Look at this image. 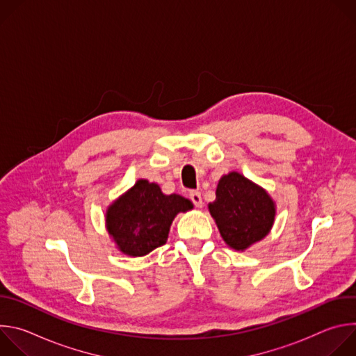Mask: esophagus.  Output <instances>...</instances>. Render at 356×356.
Returning <instances> with one entry per match:
<instances>
[{
    "label": "esophagus",
    "instance_id": "1",
    "mask_svg": "<svg viewBox=\"0 0 356 356\" xmlns=\"http://www.w3.org/2000/svg\"><path fill=\"white\" fill-rule=\"evenodd\" d=\"M188 195H190V200H191V202H193L195 207H198V209L202 207V198H201L200 191H190Z\"/></svg>",
    "mask_w": 356,
    "mask_h": 356
}]
</instances>
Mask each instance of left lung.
<instances>
[{"mask_svg":"<svg viewBox=\"0 0 356 356\" xmlns=\"http://www.w3.org/2000/svg\"><path fill=\"white\" fill-rule=\"evenodd\" d=\"M216 195L209 206L210 214L231 248L243 250L268 235L276 211L264 188L232 172L221 177Z\"/></svg>","mask_w":356,"mask_h":356,"instance_id":"8db88e82","label":"left lung"}]
</instances>
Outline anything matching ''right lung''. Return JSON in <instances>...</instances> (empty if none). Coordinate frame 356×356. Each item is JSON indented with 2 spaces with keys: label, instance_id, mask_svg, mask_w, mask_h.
<instances>
[{
  "label": "right lung",
  "instance_id": "1",
  "mask_svg": "<svg viewBox=\"0 0 356 356\" xmlns=\"http://www.w3.org/2000/svg\"><path fill=\"white\" fill-rule=\"evenodd\" d=\"M190 209V200L177 194L165 195L158 184L138 180L110 206L107 229L121 252L143 257L166 243L173 218Z\"/></svg>",
  "mask_w": 356,
  "mask_h": 356
}]
</instances>
